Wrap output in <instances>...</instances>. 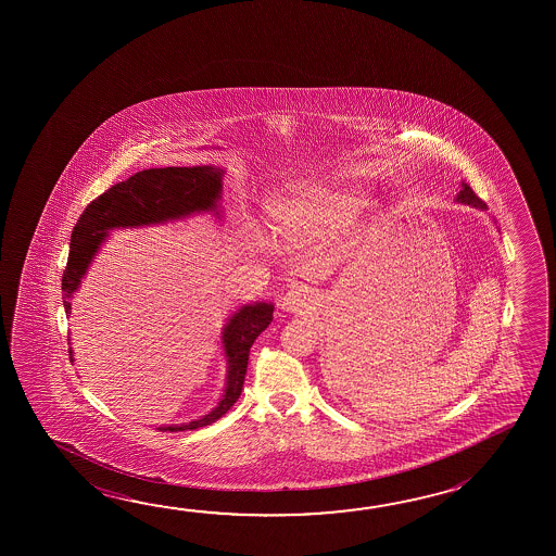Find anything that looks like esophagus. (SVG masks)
<instances>
[{
    "label": "esophagus",
    "mask_w": 556,
    "mask_h": 556,
    "mask_svg": "<svg viewBox=\"0 0 556 556\" xmlns=\"http://www.w3.org/2000/svg\"><path fill=\"white\" fill-rule=\"evenodd\" d=\"M282 309L292 314H304L314 306V294L308 287H292L281 296Z\"/></svg>",
    "instance_id": "34e87169"
}]
</instances>
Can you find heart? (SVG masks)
<instances>
[{
  "instance_id": "heart-1",
  "label": "heart",
  "mask_w": 556,
  "mask_h": 556,
  "mask_svg": "<svg viewBox=\"0 0 556 556\" xmlns=\"http://www.w3.org/2000/svg\"><path fill=\"white\" fill-rule=\"evenodd\" d=\"M358 203L355 193L308 186L275 200L269 213L279 230H296L312 225H343L355 215Z\"/></svg>"
}]
</instances>
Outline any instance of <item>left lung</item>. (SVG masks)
I'll use <instances>...</instances> for the list:
<instances>
[{
	"label": "left lung",
	"mask_w": 556,
	"mask_h": 556,
	"mask_svg": "<svg viewBox=\"0 0 556 556\" xmlns=\"http://www.w3.org/2000/svg\"><path fill=\"white\" fill-rule=\"evenodd\" d=\"M457 200L464 201L467 205H473V207H479V210H486V205L482 203L477 195H475V191L464 184V190L459 191V195H457Z\"/></svg>",
	"instance_id": "1"
}]
</instances>
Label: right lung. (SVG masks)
I'll use <instances>...</instances> for the list:
<instances>
[{"instance_id": "obj_1", "label": "right lung", "mask_w": 556, "mask_h": 556, "mask_svg": "<svg viewBox=\"0 0 556 556\" xmlns=\"http://www.w3.org/2000/svg\"><path fill=\"white\" fill-rule=\"evenodd\" d=\"M223 170L213 166H166L147 168L129 176L92 200L72 230L70 257L62 277V299L65 314H72L70 299L81 285V277L91 264L92 255L106 240L112 228L141 227L164 220L180 219L191 213L217 210ZM274 321V304L260 302L238 309L223 331V346L228 356L227 390L219 405L210 415L180 427L159 430L178 432L207 427L227 413L242 392L247 376L248 355L257 336ZM72 355V351H70ZM72 358V356H70Z\"/></svg>"}]
</instances>
